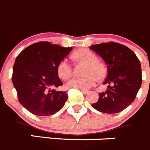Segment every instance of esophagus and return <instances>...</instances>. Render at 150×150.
<instances>
[{"instance_id": "1", "label": "esophagus", "mask_w": 150, "mask_h": 150, "mask_svg": "<svg viewBox=\"0 0 150 150\" xmlns=\"http://www.w3.org/2000/svg\"><path fill=\"white\" fill-rule=\"evenodd\" d=\"M80 90H81V92H82L83 93H84V94H87V93H88V91H87V90H81V89H79Z\"/></svg>"}]
</instances>
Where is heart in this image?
I'll return each mask as SVG.
<instances>
[{
  "instance_id": "b5f03b06",
  "label": "heart",
  "mask_w": 150,
  "mask_h": 150,
  "mask_svg": "<svg viewBox=\"0 0 150 150\" xmlns=\"http://www.w3.org/2000/svg\"><path fill=\"white\" fill-rule=\"evenodd\" d=\"M72 57L78 61L86 63L82 77H72L66 83V88H76L87 90L96 84L97 79L104 77L106 69L100 62L97 60V56L87 49L76 50ZM57 74L62 79H67L71 74V67L66 59H63L57 66Z\"/></svg>"
}]
</instances>
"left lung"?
Segmentation results:
<instances>
[{
    "label": "left lung",
    "instance_id": "obj_1",
    "mask_svg": "<svg viewBox=\"0 0 150 150\" xmlns=\"http://www.w3.org/2000/svg\"><path fill=\"white\" fill-rule=\"evenodd\" d=\"M90 48L106 63L107 76L103 84H109L92 106L103 113H119L133 103L142 85L140 61L130 49L119 43H101Z\"/></svg>",
    "mask_w": 150,
    "mask_h": 150
}]
</instances>
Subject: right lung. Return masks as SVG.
Masks as SVG:
<instances>
[{
  "label": "right lung",
  "instance_id": "add662e5",
  "mask_svg": "<svg viewBox=\"0 0 150 150\" xmlns=\"http://www.w3.org/2000/svg\"><path fill=\"white\" fill-rule=\"evenodd\" d=\"M72 50L48 41H39L23 50L13 66L12 82L19 102L37 116H50L63 108L66 91L54 88L63 85L57 66Z\"/></svg>",
  "mask_w": 150,
  "mask_h": 150
}]
</instances>
